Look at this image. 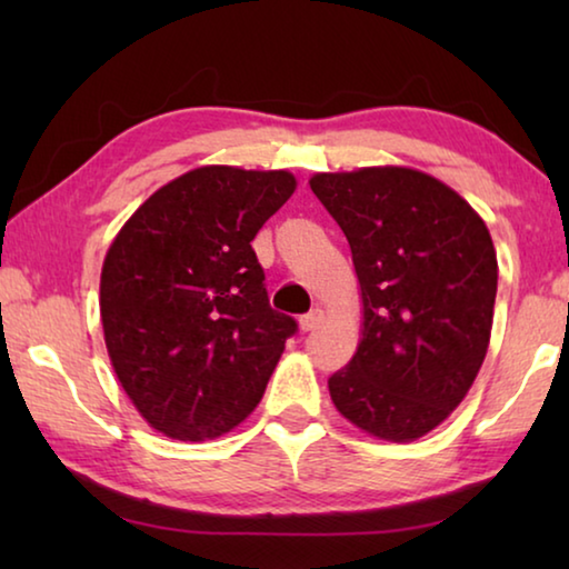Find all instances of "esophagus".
<instances>
[{
  "mask_svg": "<svg viewBox=\"0 0 569 569\" xmlns=\"http://www.w3.org/2000/svg\"><path fill=\"white\" fill-rule=\"evenodd\" d=\"M323 321V311L321 308H313V311H308L306 316H301V331L303 333H308V331H313V329H319V323Z\"/></svg>",
  "mask_w": 569,
  "mask_h": 569,
  "instance_id": "1",
  "label": "esophagus"
}]
</instances>
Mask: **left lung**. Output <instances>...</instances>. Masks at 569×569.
I'll list each match as a JSON object with an SVG mask.
<instances>
[{
    "label": "left lung",
    "instance_id": "1",
    "mask_svg": "<svg viewBox=\"0 0 569 569\" xmlns=\"http://www.w3.org/2000/svg\"><path fill=\"white\" fill-rule=\"evenodd\" d=\"M311 190L351 246L363 339L329 379L346 419L389 441L439 427L487 356L497 253L465 198L409 168L321 172Z\"/></svg>",
    "mask_w": 569,
    "mask_h": 569
}]
</instances>
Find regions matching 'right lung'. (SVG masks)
<instances>
[{"instance_id": "right-lung-1", "label": "right lung", "mask_w": 569, "mask_h": 569, "mask_svg": "<svg viewBox=\"0 0 569 569\" xmlns=\"http://www.w3.org/2000/svg\"><path fill=\"white\" fill-rule=\"evenodd\" d=\"M296 190L286 170L208 166L142 203L104 256L112 369L162 435H226L261 401L296 319L268 303L250 240Z\"/></svg>"}]
</instances>
